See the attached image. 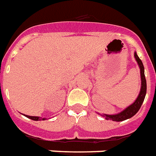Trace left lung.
I'll return each mask as SVG.
<instances>
[{"instance_id": "left-lung-1", "label": "left lung", "mask_w": 156, "mask_h": 156, "mask_svg": "<svg viewBox=\"0 0 156 156\" xmlns=\"http://www.w3.org/2000/svg\"><path fill=\"white\" fill-rule=\"evenodd\" d=\"M134 58H135V60L137 61V63H138L139 69H140V76H141V88H140L139 96L136 98V100L134 101V103H132L130 105L126 107L125 109H123L122 111L120 112V113H115V114H105V113L101 114L106 120L122 122V121L132 118L133 116L135 115L138 113L142 104H143V101L145 99L146 93H147V81H146L145 74H144V67H143V62L138 56L136 51L134 52ZM98 114H100V113H98Z\"/></svg>"}]
</instances>
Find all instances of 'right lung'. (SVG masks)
Returning <instances> with one entry per match:
<instances>
[{"label": "right lung", "instance_id": "right-lung-1", "mask_svg": "<svg viewBox=\"0 0 156 156\" xmlns=\"http://www.w3.org/2000/svg\"><path fill=\"white\" fill-rule=\"evenodd\" d=\"M25 115V114H24ZM27 118H30L31 120H34V121H41V120H46V118H40V117H36V116H29V115H25Z\"/></svg>", "mask_w": 156, "mask_h": 156}]
</instances>
